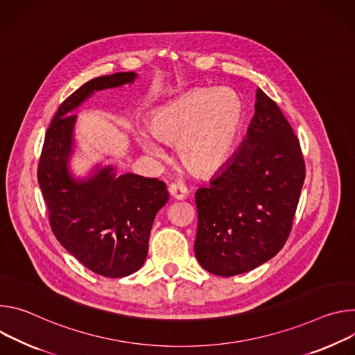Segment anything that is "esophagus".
Instances as JSON below:
<instances>
[{
  "label": "esophagus",
  "instance_id": "1",
  "mask_svg": "<svg viewBox=\"0 0 355 355\" xmlns=\"http://www.w3.org/2000/svg\"><path fill=\"white\" fill-rule=\"evenodd\" d=\"M169 193H171V196H172L173 199L183 200L186 196H187L189 190H187V187L184 184H182L179 182H173V183L169 184Z\"/></svg>",
  "mask_w": 355,
  "mask_h": 355
}]
</instances>
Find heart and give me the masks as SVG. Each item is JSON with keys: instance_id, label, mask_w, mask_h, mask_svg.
I'll list each match as a JSON object with an SVG mask.
<instances>
[{"instance_id": "1", "label": "heart", "mask_w": 355, "mask_h": 355, "mask_svg": "<svg viewBox=\"0 0 355 355\" xmlns=\"http://www.w3.org/2000/svg\"><path fill=\"white\" fill-rule=\"evenodd\" d=\"M244 120V105L230 89H198L156 108L150 134L141 131L138 142L152 156H162L159 145L178 146L183 166L196 175H213L230 159Z\"/></svg>"}]
</instances>
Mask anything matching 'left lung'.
<instances>
[{
    "instance_id": "left-lung-1",
    "label": "left lung",
    "mask_w": 355,
    "mask_h": 355,
    "mask_svg": "<svg viewBox=\"0 0 355 355\" xmlns=\"http://www.w3.org/2000/svg\"><path fill=\"white\" fill-rule=\"evenodd\" d=\"M304 176L297 137L278 104L258 89L247 138L210 186L196 191L199 263L234 277L277 255L291 234Z\"/></svg>"
}]
</instances>
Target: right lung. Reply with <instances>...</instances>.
<instances>
[{
	"label": "right lung",
	"instance_id": "obj_1",
	"mask_svg": "<svg viewBox=\"0 0 355 355\" xmlns=\"http://www.w3.org/2000/svg\"><path fill=\"white\" fill-rule=\"evenodd\" d=\"M137 73L96 77L70 94L46 131L37 182L58 241L86 268L107 278L137 272L148 255L156 213L169 200L166 184L134 173L118 176L114 166L96 168L76 179L67 168L73 152L76 115L70 114L94 92L134 83Z\"/></svg>",
	"mask_w": 355,
	"mask_h": 355
}]
</instances>
